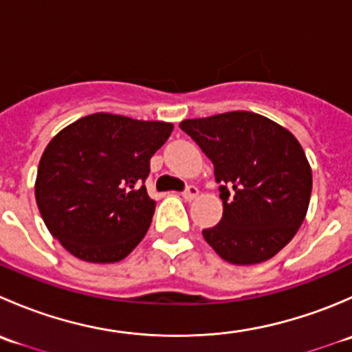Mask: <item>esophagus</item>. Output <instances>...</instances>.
<instances>
[{"label":"esophagus","mask_w":352,"mask_h":352,"mask_svg":"<svg viewBox=\"0 0 352 352\" xmlns=\"http://www.w3.org/2000/svg\"><path fill=\"white\" fill-rule=\"evenodd\" d=\"M197 196H199V189H197V187H194V186H189L182 192V197L186 199V201H192V199H196Z\"/></svg>","instance_id":"34e87169"}]
</instances>
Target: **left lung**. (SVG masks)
<instances>
[{
  "instance_id": "8db88e82",
  "label": "left lung",
  "mask_w": 352,
  "mask_h": 352,
  "mask_svg": "<svg viewBox=\"0 0 352 352\" xmlns=\"http://www.w3.org/2000/svg\"><path fill=\"white\" fill-rule=\"evenodd\" d=\"M189 134L214 165L223 218L202 232L235 265L269 261L296 235L311 196V166L300 141L261 113L235 110L186 119Z\"/></svg>"
}]
</instances>
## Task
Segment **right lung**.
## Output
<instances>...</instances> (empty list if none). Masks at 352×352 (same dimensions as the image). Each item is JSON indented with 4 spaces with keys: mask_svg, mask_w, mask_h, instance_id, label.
I'll list each match as a JSON object with an SVG mask.
<instances>
[{
    "mask_svg": "<svg viewBox=\"0 0 352 352\" xmlns=\"http://www.w3.org/2000/svg\"><path fill=\"white\" fill-rule=\"evenodd\" d=\"M173 124L97 112L59 131L41 156L35 201L76 258L113 264L144 239L155 212L144 180Z\"/></svg>",
    "mask_w": 352,
    "mask_h": 352,
    "instance_id": "add662e5",
    "label": "right lung"
}]
</instances>
